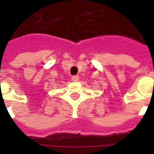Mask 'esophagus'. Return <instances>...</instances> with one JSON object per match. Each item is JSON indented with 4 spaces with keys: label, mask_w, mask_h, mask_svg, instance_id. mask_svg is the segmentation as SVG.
<instances>
[{
    "label": "esophagus",
    "mask_w": 154,
    "mask_h": 154,
    "mask_svg": "<svg viewBox=\"0 0 154 154\" xmlns=\"http://www.w3.org/2000/svg\"><path fill=\"white\" fill-rule=\"evenodd\" d=\"M72 80L73 81V82H77V81L79 80V77H78L77 75L72 76Z\"/></svg>",
    "instance_id": "1"
}]
</instances>
